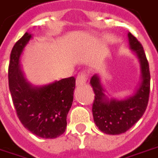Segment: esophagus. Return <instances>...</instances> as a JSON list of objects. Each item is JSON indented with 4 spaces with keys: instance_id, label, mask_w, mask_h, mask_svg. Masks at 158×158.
<instances>
[{
    "instance_id": "34e87169",
    "label": "esophagus",
    "mask_w": 158,
    "mask_h": 158,
    "mask_svg": "<svg viewBox=\"0 0 158 158\" xmlns=\"http://www.w3.org/2000/svg\"><path fill=\"white\" fill-rule=\"evenodd\" d=\"M86 80H87V77H86V74H85V73H84V72H80V73H78L77 78H76V85H85V84Z\"/></svg>"
}]
</instances>
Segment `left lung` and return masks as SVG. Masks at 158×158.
<instances>
[{"instance_id":"left-lung-1","label":"left lung","mask_w":158,"mask_h":158,"mask_svg":"<svg viewBox=\"0 0 158 158\" xmlns=\"http://www.w3.org/2000/svg\"><path fill=\"white\" fill-rule=\"evenodd\" d=\"M128 40L130 48L139 59L141 68V83L134 95L120 101L109 99L98 74L92 76L90 81L95 93L92 105L94 121L99 130L106 134L126 133L142 117L148 105L151 85L148 60L140 42L132 33H128Z\"/></svg>"}]
</instances>
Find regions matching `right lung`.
<instances>
[{
    "label": "right lung",
    "instance_id": "right-lung-1",
    "mask_svg": "<svg viewBox=\"0 0 158 158\" xmlns=\"http://www.w3.org/2000/svg\"><path fill=\"white\" fill-rule=\"evenodd\" d=\"M31 35L16 42L10 55L8 85L14 108L23 126L44 139H55L66 131L67 115L71 109L75 88L74 77L41 87L26 81L19 67V56Z\"/></svg>",
    "mask_w": 158,
    "mask_h": 158
}]
</instances>
